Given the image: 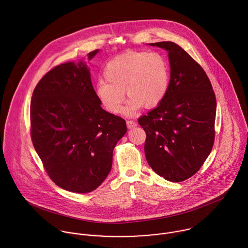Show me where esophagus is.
<instances>
[{"instance_id": "obj_1", "label": "esophagus", "mask_w": 248, "mask_h": 248, "mask_svg": "<svg viewBox=\"0 0 248 248\" xmlns=\"http://www.w3.org/2000/svg\"><path fill=\"white\" fill-rule=\"evenodd\" d=\"M126 123H127V127L129 129H133V128L137 127V123L135 121H133V120H127Z\"/></svg>"}]
</instances>
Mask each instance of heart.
<instances>
[{"instance_id":"1","label":"heart","mask_w":248,"mask_h":248,"mask_svg":"<svg viewBox=\"0 0 248 248\" xmlns=\"http://www.w3.org/2000/svg\"><path fill=\"white\" fill-rule=\"evenodd\" d=\"M103 79L95 88L100 104L111 113L120 112L125 91L130 97L124 111L157 106L166 96L170 71L166 58L155 51H127L107 63Z\"/></svg>"}]
</instances>
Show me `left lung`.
<instances>
[{"instance_id": "1", "label": "left lung", "mask_w": 248, "mask_h": 248, "mask_svg": "<svg viewBox=\"0 0 248 248\" xmlns=\"http://www.w3.org/2000/svg\"><path fill=\"white\" fill-rule=\"evenodd\" d=\"M168 51L169 89L156 108L142 115L148 164L160 177L180 182L194 176L215 140L217 102L203 69L173 42L151 43Z\"/></svg>"}]
</instances>
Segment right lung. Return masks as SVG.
Returning a JSON list of instances; mask_svg holds the SVG:
<instances>
[{
    "instance_id": "add662e5",
    "label": "right lung",
    "mask_w": 248,
    "mask_h": 248,
    "mask_svg": "<svg viewBox=\"0 0 248 248\" xmlns=\"http://www.w3.org/2000/svg\"><path fill=\"white\" fill-rule=\"evenodd\" d=\"M99 49L88 53L92 60ZM31 135L43 165L59 187L84 194L108 175L126 121L101 108L85 62L56 66L43 76L31 102Z\"/></svg>"
}]
</instances>
